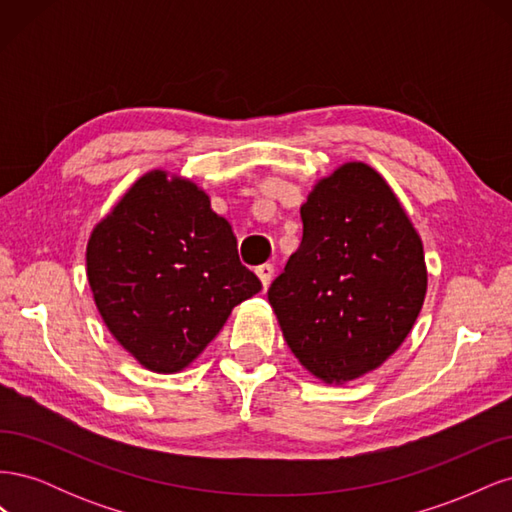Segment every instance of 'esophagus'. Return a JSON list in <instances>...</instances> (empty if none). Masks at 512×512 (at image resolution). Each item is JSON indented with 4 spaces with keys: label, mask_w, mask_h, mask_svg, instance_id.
Masks as SVG:
<instances>
[{
    "label": "esophagus",
    "mask_w": 512,
    "mask_h": 512,
    "mask_svg": "<svg viewBox=\"0 0 512 512\" xmlns=\"http://www.w3.org/2000/svg\"><path fill=\"white\" fill-rule=\"evenodd\" d=\"M256 275L260 277V282H262V288H269V284H271V280H273V265H260V267H256Z\"/></svg>",
    "instance_id": "esophagus-1"
}]
</instances>
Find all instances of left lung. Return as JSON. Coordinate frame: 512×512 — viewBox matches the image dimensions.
I'll use <instances>...</instances> for the list:
<instances>
[{
	"label": "left lung",
	"mask_w": 512,
	"mask_h": 512,
	"mask_svg": "<svg viewBox=\"0 0 512 512\" xmlns=\"http://www.w3.org/2000/svg\"><path fill=\"white\" fill-rule=\"evenodd\" d=\"M301 220L299 250L267 297L299 363L344 384L406 342L427 294L423 241L391 185L356 160L312 185Z\"/></svg>",
	"instance_id": "obj_1"
}]
</instances>
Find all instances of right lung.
I'll return each mask as SVG.
<instances>
[{
	"instance_id": "right-lung-1",
	"label": "right lung",
	"mask_w": 512,
	"mask_h": 512,
	"mask_svg": "<svg viewBox=\"0 0 512 512\" xmlns=\"http://www.w3.org/2000/svg\"><path fill=\"white\" fill-rule=\"evenodd\" d=\"M87 282L106 329L145 369L179 374L262 284L209 194L153 168L94 226Z\"/></svg>"
}]
</instances>
